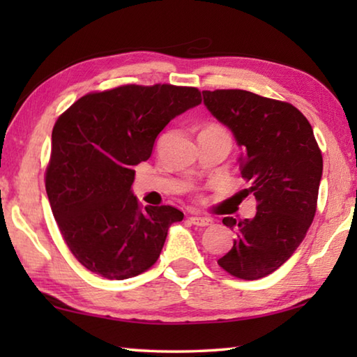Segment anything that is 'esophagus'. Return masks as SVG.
I'll use <instances>...</instances> for the list:
<instances>
[{"mask_svg":"<svg viewBox=\"0 0 357 357\" xmlns=\"http://www.w3.org/2000/svg\"><path fill=\"white\" fill-rule=\"evenodd\" d=\"M190 222L197 227H208V225H211V223H213V220L208 219V217H198V215L190 217Z\"/></svg>","mask_w":357,"mask_h":357,"instance_id":"1","label":"esophagus"}]
</instances>
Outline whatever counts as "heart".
I'll return each mask as SVG.
<instances>
[{
    "label": "heart",
    "mask_w": 357,
    "mask_h": 357,
    "mask_svg": "<svg viewBox=\"0 0 357 357\" xmlns=\"http://www.w3.org/2000/svg\"><path fill=\"white\" fill-rule=\"evenodd\" d=\"M204 130H217V132H225V130H223V129L220 128V126H215V124H211V126H208V128L204 129Z\"/></svg>",
    "instance_id": "heart-1"
}]
</instances>
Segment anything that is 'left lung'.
Instances as JSON below:
<instances>
[{"instance_id": "1", "label": "left lung", "mask_w": 357, "mask_h": 357, "mask_svg": "<svg viewBox=\"0 0 357 357\" xmlns=\"http://www.w3.org/2000/svg\"><path fill=\"white\" fill-rule=\"evenodd\" d=\"M211 114L233 132L243 154L239 170L257 214L223 225L236 233L231 250L217 259L238 279L273 274L305 238L317 213L323 155L312 126L298 108L244 89L203 91Z\"/></svg>"}]
</instances>
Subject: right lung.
Masks as SVG:
<instances>
[{
  "mask_svg": "<svg viewBox=\"0 0 357 357\" xmlns=\"http://www.w3.org/2000/svg\"><path fill=\"white\" fill-rule=\"evenodd\" d=\"M202 104L197 88L124 84L89 93L55 123L45 190L59 231L78 261L108 280L148 271L159 258L173 206L142 209L130 187L157 135Z\"/></svg>",
  "mask_w": 357,
  "mask_h": 357,
  "instance_id": "right-lung-1",
  "label": "right lung"
}]
</instances>
